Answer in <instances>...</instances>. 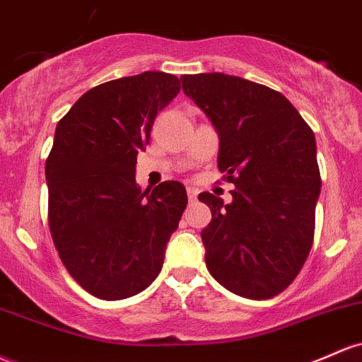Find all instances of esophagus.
<instances>
[{
    "mask_svg": "<svg viewBox=\"0 0 362 362\" xmlns=\"http://www.w3.org/2000/svg\"><path fill=\"white\" fill-rule=\"evenodd\" d=\"M196 196H197V190L192 189V187H189V189H187V197H189V201H190V202L196 201Z\"/></svg>",
    "mask_w": 362,
    "mask_h": 362,
    "instance_id": "1",
    "label": "esophagus"
}]
</instances>
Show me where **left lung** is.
Masks as SVG:
<instances>
[{
	"label": "left lung",
	"instance_id": "8db88e82",
	"mask_svg": "<svg viewBox=\"0 0 362 362\" xmlns=\"http://www.w3.org/2000/svg\"><path fill=\"white\" fill-rule=\"evenodd\" d=\"M182 89L220 136L232 202L209 192L206 266L226 291L272 299L299 275L315 239L321 177L311 127L284 94L225 74L184 75Z\"/></svg>",
	"mask_w": 362,
	"mask_h": 362
}]
</instances>
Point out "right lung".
Masks as SVG:
<instances>
[{"label": "right lung", "instance_id": "obj_1", "mask_svg": "<svg viewBox=\"0 0 362 362\" xmlns=\"http://www.w3.org/2000/svg\"><path fill=\"white\" fill-rule=\"evenodd\" d=\"M178 90L165 71L122 77L87 90L57 125L46 160L49 232L66 272L103 300L149 287L187 206L180 182L151 192L136 182L139 151Z\"/></svg>", "mask_w": 362, "mask_h": 362}]
</instances>
